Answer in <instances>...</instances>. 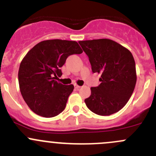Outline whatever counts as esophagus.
Masks as SVG:
<instances>
[{
  "mask_svg": "<svg viewBox=\"0 0 156 156\" xmlns=\"http://www.w3.org/2000/svg\"><path fill=\"white\" fill-rule=\"evenodd\" d=\"M74 86H75V88H76V89H80V86H78V85H76V84H75Z\"/></svg>",
  "mask_w": 156,
  "mask_h": 156,
  "instance_id": "obj_1",
  "label": "esophagus"
}]
</instances>
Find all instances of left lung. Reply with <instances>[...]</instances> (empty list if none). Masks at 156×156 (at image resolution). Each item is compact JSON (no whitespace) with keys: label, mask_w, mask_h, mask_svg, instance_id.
I'll return each instance as SVG.
<instances>
[{"label":"left lung","mask_w":156,"mask_h":156,"mask_svg":"<svg viewBox=\"0 0 156 156\" xmlns=\"http://www.w3.org/2000/svg\"><path fill=\"white\" fill-rule=\"evenodd\" d=\"M89 57L93 73L101 74L100 85L91 87L85 99L90 111L108 116L119 112L132 95L136 83L135 61L128 49L108 38L79 41Z\"/></svg>","instance_id":"left-lung-1"}]
</instances>
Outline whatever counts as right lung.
Listing matches in <instances>:
<instances>
[{"mask_svg":"<svg viewBox=\"0 0 156 156\" xmlns=\"http://www.w3.org/2000/svg\"><path fill=\"white\" fill-rule=\"evenodd\" d=\"M83 53L76 41L45 40L29 51L20 65V92L29 108L44 118L57 116L64 110L73 85L56 81L68 56Z\"/></svg>","mask_w":156,"mask_h":156,"instance_id":"1","label":"right lung"}]
</instances>
